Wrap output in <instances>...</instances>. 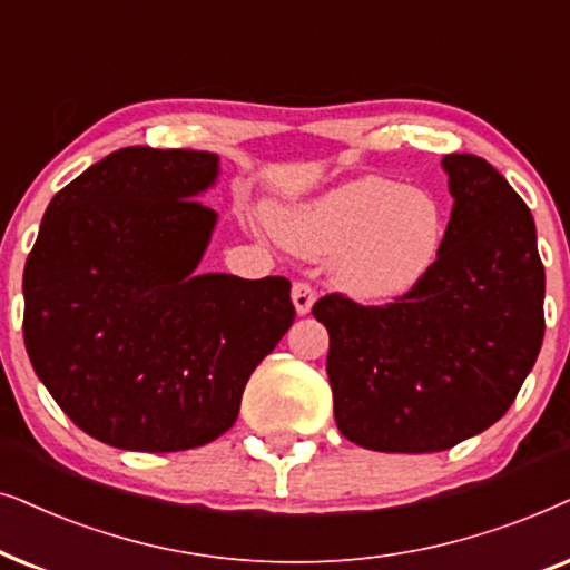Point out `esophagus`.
Segmentation results:
<instances>
[{
    "label": "esophagus",
    "instance_id": "obj_1",
    "mask_svg": "<svg viewBox=\"0 0 570 570\" xmlns=\"http://www.w3.org/2000/svg\"><path fill=\"white\" fill-rule=\"evenodd\" d=\"M292 302H294V309H297V315H307L315 305L313 286L305 284V281H297V284H294V289H292Z\"/></svg>",
    "mask_w": 570,
    "mask_h": 570
}]
</instances>
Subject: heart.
<instances>
[{"instance_id":"1","label":"heart","mask_w":570,"mask_h":570,"mask_svg":"<svg viewBox=\"0 0 570 570\" xmlns=\"http://www.w3.org/2000/svg\"><path fill=\"white\" fill-rule=\"evenodd\" d=\"M273 232L292 253L328 257V278L341 294L385 305L432 271L445 239V210L430 189L367 174L278 210Z\"/></svg>"}]
</instances>
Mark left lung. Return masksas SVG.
<instances>
[{
  "label": "left lung",
  "instance_id": "left-lung-1",
  "mask_svg": "<svg viewBox=\"0 0 570 570\" xmlns=\"http://www.w3.org/2000/svg\"><path fill=\"white\" fill-rule=\"evenodd\" d=\"M453 197L435 265L383 307L328 294V381L341 435L370 451L435 453L513 404L544 336L532 210L480 156L443 158Z\"/></svg>",
  "mask_w": 570,
  "mask_h": 570
}]
</instances>
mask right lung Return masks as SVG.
Segmentation results:
<instances>
[{"label": "right lung", "mask_w": 570, "mask_h": 570, "mask_svg": "<svg viewBox=\"0 0 570 570\" xmlns=\"http://www.w3.org/2000/svg\"><path fill=\"white\" fill-rule=\"evenodd\" d=\"M208 150L132 146L51 197L26 273L22 338L38 381L121 451L206 445L237 422L253 370L292 328V284L197 273L218 214Z\"/></svg>", "instance_id": "1"}]
</instances>
